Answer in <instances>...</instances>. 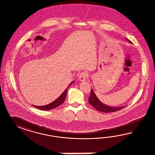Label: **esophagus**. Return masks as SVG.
Returning <instances> with one entry per match:
<instances>
[{
    "mask_svg": "<svg viewBox=\"0 0 155 155\" xmlns=\"http://www.w3.org/2000/svg\"><path fill=\"white\" fill-rule=\"evenodd\" d=\"M88 77V74L86 71H82L81 72L79 75V80L81 81H84L86 80Z\"/></svg>",
    "mask_w": 155,
    "mask_h": 155,
    "instance_id": "obj_1",
    "label": "esophagus"
}]
</instances>
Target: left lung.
<instances>
[{
	"label": "left lung",
	"mask_w": 155,
	"mask_h": 155,
	"mask_svg": "<svg viewBox=\"0 0 155 155\" xmlns=\"http://www.w3.org/2000/svg\"><path fill=\"white\" fill-rule=\"evenodd\" d=\"M128 41L131 42V41L130 40H128ZM89 102L94 108H95L98 111L106 113L115 112V111H117L121 110L126 106H122L120 107H110V106H108L103 104L97 97V96L94 93L93 90L92 89H91V93H90V96L89 98Z\"/></svg>",
	"instance_id": "left-lung-1"
}]
</instances>
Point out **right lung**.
Masks as SVG:
<instances>
[{"label":"right lung","mask_w":155,"mask_h":155,"mask_svg":"<svg viewBox=\"0 0 155 155\" xmlns=\"http://www.w3.org/2000/svg\"><path fill=\"white\" fill-rule=\"evenodd\" d=\"M74 82H71L69 85L68 86V87L62 93L61 95L56 100H55L54 102H53L50 104H48L45 106H34V107H36V108L40 109L41 110H52L53 108H56L57 107L59 106L60 104L63 103L65 100L66 96V93L68 91V87L71 86V84L72 83H73Z\"/></svg>","instance_id":"1"}]
</instances>
